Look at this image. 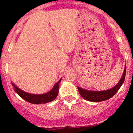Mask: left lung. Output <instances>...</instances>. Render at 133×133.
<instances>
[{
    "mask_svg": "<svg viewBox=\"0 0 133 133\" xmlns=\"http://www.w3.org/2000/svg\"><path fill=\"white\" fill-rule=\"evenodd\" d=\"M125 75H126V66H125L124 72L123 74V76H121L120 81L114 87L109 89V90H108L90 91L85 90V89L80 87H78V90L80 96L86 100L93 102H99L105 101L113 97L117 93V92L119 90L121 86H122V84H123Z\"/></svg>",
    "mask_w": 133,
    "mask_h": 133,
    "instance_id": "obj_1",
    "label": "left lung"
}]
</instances>
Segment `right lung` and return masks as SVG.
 Instances as JSON below:
<instances>
[{"label": "right lung", "mask_w": 133, "mask_h": 133, "mask_svg": "<svg viewBox=\"0 0 133 133\" xmlns=\"http://www.w3.org/2000/svg\"><path fill=\"white\" fill-rule=\"evenodd\" d=\"M61 81V79H60L58 82L55 84L51 90L43 94H32L27 93L18 88L12 82V85L14 87V91L24 100L27 101L29 103H34V104H41V103H48L55 99L58 96L59 83Z\"/></svg>", "instance_id": "obj_1"}]
</instances>
